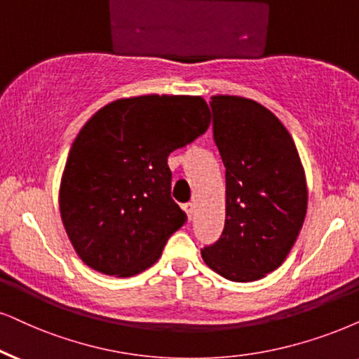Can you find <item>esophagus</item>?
<instances>
[{
	"label": "esophagus",
	"instance_id": "obj_1",
	"mask_svg": "<svg viewBox=\"0 0 359 359\" xmlns=\"http://www.w3.org/2000/svg\"><path fill=\"white\" fill-rule=\"evenodd\" d=\"M184 210H185V213H187L189 219H192V215H194V212H195V205H194L192 202L185 203V205H184Z\"/></svg>",
	"mask_w": 359,
	"mask_h": 359
}]
</instances>
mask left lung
<instances>
[{
    "label": "left lung",
    "instance_id": "left-lung-1",
    "mask_svg": "<svg viewBox=\"0 0 359 359\" xmlns=\"http://www.w3.org/2000/svg\"><path fill=\"white\" fill-rule=\"evenodd\" d=\"M213 142L225 165V226L202 248L213 271L255 281L278 269L305 220L308 192L298 151L266 107L238 96H213Z\"/></svg>",
    "mask_w": 359,
    "mask_h": 359
}]
</instances>
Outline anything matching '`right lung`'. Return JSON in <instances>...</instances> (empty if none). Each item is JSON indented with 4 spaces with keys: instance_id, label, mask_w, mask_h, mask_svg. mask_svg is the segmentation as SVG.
Returning <instances> with one entry per match:
<instances>
[{
    "instance_id": "obj_1",
    "label": "right lung",
    "mask_w": 359,
    "mask_h": 359,
    "mask_svg": "<svg viewBox=\"0 0 359 359\" xmlns=\"http://www.w3.org/2000/svg\"><path fill=\"white\" fill-rule=\"evenodd\" d=\"M208 126L202 97L156 94L119 99L86 122L59 190L62 224L86 265L133 276L158 260L187 219L170 197L167 157Z\"/></svg>"
}]
</instances>
